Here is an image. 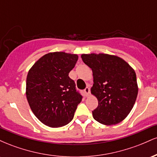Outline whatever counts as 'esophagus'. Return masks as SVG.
<instances>
[{
    "label": "esophagus",
    "instance_id": "obj_1",
    "mask_svg": "<svg viewBox=\"0 0 157 157\" xmlns=\"http://www.w3.org/2000/svg\"><path fill=\"white\" fill-rule=\"evenodd\" d=\"M84 93H85V94H86V97L89 96V94H90V89L89 87H86V89H84Z\"/></svg>",
    "mask_w": 157,
    "mask_h": 157
}]
</instances>
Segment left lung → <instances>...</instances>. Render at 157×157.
I'll list each match as a JSON object with an SVG mask.
<instances>
[{"mask_svg": "<svg viewBox=\"0 0 157 157\" xmlns=\"http://www.w3.org/2000/svg\"><path fill=\"white\" fill-rule=\"evenodd\" d=\"M81 57L93 72L91 92L98 100V106L92 111L94 119L105 125L122 122L131 112L137 97L134 70L117 56L83 54Z\"/></svg>", "mask_w": 157, "mask_h": 157, "instance_id": "obj_1", "label": "left lung"}]
</instances>
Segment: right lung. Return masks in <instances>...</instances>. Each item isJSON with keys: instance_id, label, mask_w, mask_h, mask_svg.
I'll use <instances>...</instances> for the list:
<instances>
[{"instance_id": "1", "label": "right lung", "mask_w": 157, "mask_h": 157, "mask_svg": "<svg viewBox=\"0 0 157 157\" xmlns=\"http://www.w3.org/2000/svg\"><path fill=\"white\" fill-rule=\"evenodd\" d=\"M78 56L63 52L48 53L29 71L26 94L36 117L52 128L62 127L72 120L82 96L68 77Z\"/></svg>"}]
</instances>
